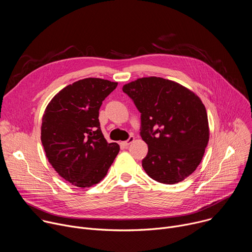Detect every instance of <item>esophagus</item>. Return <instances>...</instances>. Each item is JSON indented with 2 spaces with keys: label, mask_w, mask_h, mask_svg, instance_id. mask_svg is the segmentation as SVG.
<instances>
[{
  "label": "esophagus",
  "mask_w": 252,
  "mask_h": 252,
  "mask_svg": "<svg viewBox=\"0 0 252 252\" xmlns=\"http://www.w3.org/2000/svg\"><path fill=\"white\" fill-rule=\"evenodd\" d=\"M133 140H134V136H133V135H130L127 140H126V141H121L120 145H121L122 147H124V148H126V147L129 146V143H131Z\"/></svg>",
  "instance_id": "1"
}]
</instances>
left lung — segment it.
Masks as SVG:
<instances>
[{
    "label": "left lung",
    "mask_w": 252,
    "mask_h": 252,
    "mask_svg": "<svg viewBox=\"0 0 252 252\" xmlns=\"http://www.w3.org/2000/svg\"><path fill=\"white\" fill-rule=\"evenodd\" d=\"M141 114L140 135L149 147L142 167L155 181L174 185L199 165L209 140L205 106L188 88L158 77L123 87Z\"/></svg>",
    "instance_id": "1"
}]
</instances>
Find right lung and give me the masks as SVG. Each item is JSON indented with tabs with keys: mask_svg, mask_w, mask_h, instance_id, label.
Returning a JSON list of instances; mask_svg holds the SVG:
<instances>
[{
	"mask_svg": "<svg viewBox=\"0 0 252 252\" xmlns=\"http://www.w3.org/2000/svg\"><path fill=\"white\" fill-rule=\"evenodd\" d=\"M118 86L88 78L60 91L47 105L41 126L46 157L64 181L78 188L98 184L120 152L107 143L99 126L102 100Z\"/></svg>",
	"mask_w": 252,
	"mask_h": 252,
	"instance_id": "obj_1",
	"label": "right lung"
}]
</instances>
